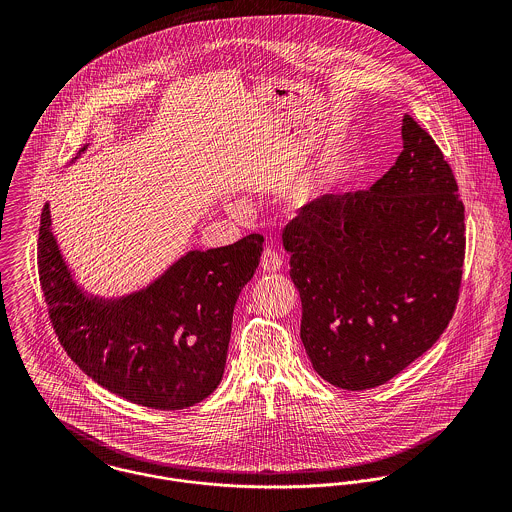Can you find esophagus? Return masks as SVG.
<instances>
[{
  "instance_id": "obj_1",
  "label": "esophagus",
  "mask_w": 512,
  "mask_h": 512,
  "mask_svg": "<svg viewBox=\"0 0 512 512\" xmlns=\"http://www.w3.org/2000/svg\"><path fill=\"white\" fill-rule=\"evenodd\" d=\"M260 266H262L264 272H278L282 268V256L274 248H266L262 252Z\"/></svg>"
}]
</instances>
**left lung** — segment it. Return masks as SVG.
<instances>
[{"label": "left lung", "instance_id": "left-lung-1", "mask_svg": "<svg viewBox=\"0 0 512 512\" xmlns=\"http://www.w3.org/2000/svg\"><path fill=\"white\" fill-rule=\"evenodd\" d=\"M404 149L366 191L323 195L284 228L315 372L343 390L380 386L422 357L453 317L465 207L434 138L402 120Z\"/></svg>", "mask_w": 512, "mask_h": 512}]
</instances>
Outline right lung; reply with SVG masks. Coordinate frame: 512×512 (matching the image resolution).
Masks as SVG:
<instances>
[{
  "label": "right lung",
  "instance_id": "right-lung-1",
  "mask_svg": "<svg viewBox=\"0 0 512 512\" xmlns=\"http://www.w3.org/2000/svg\"><path fill=\"white\" fill-rule=\"evenodd\" d=\"M262 244V234H248L222 248L191 250L146 290L102 299L76 286L47 203L39 282L53 329L84 374L134 404L183 410L222 380L232 311L260 264Z\"/></svg>",
  "mask_w": 512,
  "mask_h": 512
}]
</instances>
